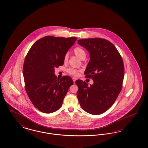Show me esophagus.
Here are the masks:
<instances>
[{
	"mask_svg": "<svg viewBox=\"0 0 148 148\" xmlns=\"http://www.w3.org/2000/svg\"><path fill=\"white\" fill-rule=\"evenodd\" d=\"M73 82H74V83H75V81H76V80H77V78H73Z\"/></svg>",
	"mask_w": 148,
	"mask_h": 148,
	"instance_id": "esophagus-1",
	"label": "esophagus"
}]
</instances>
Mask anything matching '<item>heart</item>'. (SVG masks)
<instances>
[{
    "label": "heart",
    "mask_w": 148,
    "mask_h": 148,
    "mask_svg": "<svg viewBox=\"0 0 148 148\" xmlns=\"http://www.w3.org/2000/svg\"><path fill=\"white\" fill-rule=\"evenodd\" d=\"M74 52L75 53V55L79 58L80 59L83 60L86 56V52L85 51V50L81 48V47H76L74 49ZM68 59V56L66 55L64 57V61H66ZM68 73L70 74L71 75H74V76H77L78 75V71L77 70L74 69H69L68 70Z\"/></svg>",
    "instance_id": "obj_1"
}]
</instances>
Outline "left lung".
<instances>
[{"instance_id": "1", "label": "left lung", "mask_w": 148, "mask_h": 148, "mask_svg": "<svg viewBox=\"0 0 148 148\" xmlns=\"http://www.w3.org/2000/svg\"><path fill=\"white\" fill-rule=\"evenodd\" d=\"M90 54V60L84 71L93 84L77 80V97L82 109L92 114L107 111L114 103L121 90L124 66L115 46L108 40L99 38L78 40Z\"/></svg>"}]
</instances>
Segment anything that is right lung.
<instances>
[{
	"label": "right lung",
	"instance_id": "1",
	"mask_svg": "<svg viewBox=\"0 0 148 148\" xmlns=\"http://www.w3.org/2000/svg\"><path fill=\"white\" fill-rule=\"evenodd\" d=\"M77 38L46 36L34 44L27 53L23 68L28 96L39 111H58L69 87L74 84L69 76L57 79L55 68L64 62V57Z\"/></svg>",
	"mask_w": 148,
	"mask_h": 148
}]
</instances>
